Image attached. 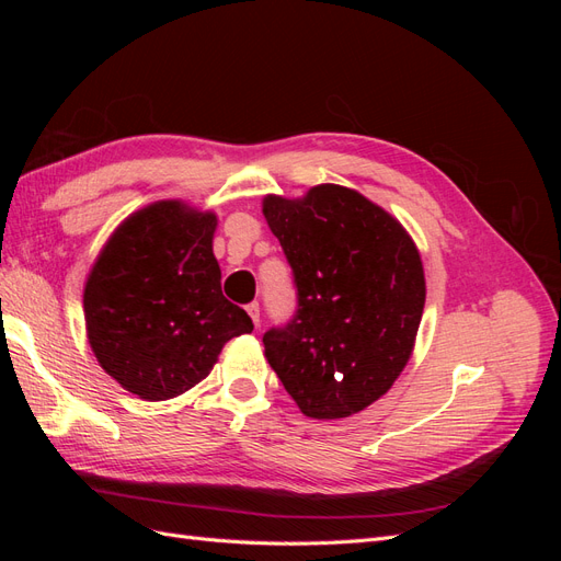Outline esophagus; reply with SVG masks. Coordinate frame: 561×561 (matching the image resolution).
I'll list each match as a JSON object with an SVG mask.
<instances>
[{
    "label": "esophagus",
    "mask_w": 561,
    "mask_h": 561,
    "mask_svg": "<svg viewBox=\"0 0 561 561\" xmlns=\"http://www.w3.org/2000/svg\"><path fill=\"white\" fill-rule=\"evenodd\" d=\"M245 311H248V316L252 318V322H254V328H260V304H257V301H252V304H248V307H245Z\"/></svg>",
    "instance_id": "obj_1"
}]
</instances>
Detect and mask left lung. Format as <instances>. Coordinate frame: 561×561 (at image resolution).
<instances>
[{
    "label": "left lung",
    "mask_w": 561,
    "mask_h": 561,
    "mask_svg": "<svg viewBox=\"0 0 561 561\" xmlns=\"http://www.w3.org/2000/svg\"><path fill=\"white\" fill-rule=\"evenodd\" d=\"M297 285V313L264 355L301 414L346 419L410 363L426 304L416 243L398 219L342 184L262 201Z\"/></svg>",
    "instance_id": "1"
}]
</instances>
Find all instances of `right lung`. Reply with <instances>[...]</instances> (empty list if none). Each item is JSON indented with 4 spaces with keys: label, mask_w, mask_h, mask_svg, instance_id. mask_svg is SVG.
<instances>
[{
    "label": "right lung",
    "mask_w": 561,
    "mask_h": 561,
    "mask_svg": "<svg viewBox=\"0 0 561 561\" xmlns=\"http://www.w3.org/2000/svg\"><path fill=\"white\" fill-rule=\"evenodd\" d=\"M217 215L154 201L118 225L83 287L87 336L100 367L128 393L171 400L210 375L250 316L222 295L213 254Z\"/></svg>",
    "instance_id": "right-lung-1"
}]
</instances>
